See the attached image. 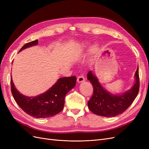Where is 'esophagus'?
Listing matches in <instances>:
<instances>
[{
	"mask_svg": "<svg viewBox=\"0 0 149 149\" xmlns=\"http://www.w3.org/2000/svg\"><path fill=\"white\" fill-rule=\"evenodd\" d=\"M85 81V78L83 76V75H80L79 76L78 78H77V81L78 83H82V82H84Z\"/></svg>",
	"mask_w": 149,
	"mask_h": 149,
	"instance_id": "34e87169",
	"label": "esophagus"
}]
</instances>
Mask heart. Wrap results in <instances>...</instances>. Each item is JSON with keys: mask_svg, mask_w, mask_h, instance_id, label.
<instances>
[{"mask_svg": "<svg viewBox=\"0 0 149 149\" xmlns=\"http://www.w3.org/2000/svg\"><path fill=\"white\" fill-rule=\"evenodd\" d=\"M97 46L96 45H94L93 47V48H92V52H96V51H97Z\"/></svg>", "mask_w": 149, "mask_h": 149, "instance_id": "obj_1", "label": "heart"}]
</instances>
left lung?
<instances>
[{
  "instance_id": "1",
  "label": "left lung",
  "mask_w": 149,
  "mask_h": 149,
  "mask_svg": "<svg viewBox=\"0 0 149 149\" xmlns=\"http://www.w3.org/2000/svg\"><path fill=\"white\" fill-rule=\"evenodd\" d=\"M133 86L122 94L113 95L100 84L97 78L89 71L87 78L93 86V94L88 101L89 110L94 114L104 117H115L123 113L132 104L139 91V66L135 74Z\"/></svg>"
}]
</instances>
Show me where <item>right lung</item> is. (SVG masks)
Segmentation results:
<instances>
[{
	"instance_id": "obj_1",
	"label": "right lung",
	"mask_w": 149,
	"mask_h": 149,
	"mask_svg": "<svg viewBox=\"0 0 149 149\" xmlns=\"http://www.w3.org/2000/svg\"><path fill=\"white\" fill-rule=\"evenodd\" d=\"M38 43V40H36L26 43L19 52L26 48L37 45ZM76 82V77L74 76L61 78L47 91L35 97L26 96L20 93L13 84L12 78L10 86L13 98L25 112L35 118H47L55 116L63 110L66 94L75 86Z\"/></svg>"
}]
</instances>
